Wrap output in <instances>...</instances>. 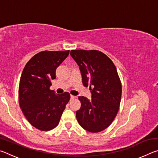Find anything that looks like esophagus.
I'll return each mask as SVG.
<instances>
[{
	"mask_svg": "<svg viewBox=\"0 0 158 158\" xmlns=\"http://www.w3.org/2000/svg\"><path fill=\"white\" fill-rule=\"evenodd\" d=\"M70 98H71V99L75 98V96H74V95H70Z\"/></svg>",
	"mask_w": 158,
	"mask_h": 158,
	"instance_id": "esophagus-1",
	"label": "esophagus"
}]
</instances>
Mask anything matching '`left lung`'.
Returning <instances> with one entry per match:
<instances>
[{
  "mask_svg": "<svg viewBox=\"0 0 158 158\" xmlns=\"http://www.w3.org/2000/svg\"><path fill=\"white\" fill-rule=\"evenodd\" d=\"M70 55L79 67L83 84L90 85L92 94L91 100L79 97L81 105L76 112L77 121L89 132H101L113 122L121 103L122 85L116 68L100 51L72 50Z\"/></svg>",
  "mask_w": 158,
  "mask_h": 158,
  "instance_id": "obj_1",
  "label": "left lung"
}]
</instances>
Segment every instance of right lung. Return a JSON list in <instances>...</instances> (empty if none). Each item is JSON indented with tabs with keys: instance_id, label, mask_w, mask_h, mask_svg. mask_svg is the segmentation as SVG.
<instances>
[{
	"instance_id": "1",
	"label": "right lung",
	"mask_w": 158,
	"mask_h": 158,
	"mask_svg": "<svg viewBox=\"0 0 158 158\" xmlns=\"http://www.w3.org/2000/svg\"><path fill=\"white\" fill-rule=\"evenodd\" d=\"M69 51H44L26 63L19 86V102L28 121L37 129L48 131L59 123L69 100L68 92L56 94L49 89L56 70L68 57Z\"/></svg>"
}]
</instances>
